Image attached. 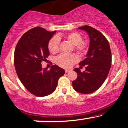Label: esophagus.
I'll return each instance as SVG.
<instances>
[{
  "label": "esophagus",
  "instance_id": "34e87169",
  "mask_svg": "<svg viewBox=\"0 0 128 128\" xmlns=\"http://www.w3.org/2000/svg\"><path fill=\"white\" fill-rule=\"evenodd\" d=\"M70 72L69 69H66L65 70V72L66 73H68V72Z\"/></svg>",
  "mask_w": 128,
  "mask_h": 128
}]
</instances>
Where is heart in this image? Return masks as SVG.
<instances>
[{
	"label": "heart",
	"mask_w": 128,
	"mask_h": 128,
	"mask_svg": "<svg viewBox=\"0 0 128 128\" xmlns=\"http://www.w3.org/2000/svg\"><path fill=\"white\" fill-rule=\"evenodd\" d=\"M66 39L74 46V50L80 56H83L88 51V44L82 41V38L76 32L68 33L64 36ZM60 36H54L50 40L48 47L49 51L52 53H56L59 51ZM78 61V58L74 54H61L56 58V63L61 67L69 68Z\"/></svg>",
	"instance_id": "obj_1"
}]
</instances>
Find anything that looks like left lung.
I'll use <instances>...</instances> for the list:
<instances>
[{"mask_svg": "<svg viewBox=\"0 0 128 128\" xmlns=\"http://www.w3.org/2000/svg\"><path fill=\"white\" fill-rule=\"evenodd\" d=\"M78 28L88 33L90 42L86 57L79 63L80 68L86 66V70L81 72L79 68L74 69L78 76L72 86L81 94H90L99 89L107 78L111 66V51L107 39L99 31L88 25Z\"/></svg>", "mask_w": 128, "mask_h": 128, "instance_id": "obj_1", "label": "left lung"}]
</instances>
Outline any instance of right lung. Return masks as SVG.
<instances>
[{
  "mask_svg": "<svg viewBox=\"0 0 128 128\" xmlns=\"http://www.w3.org/2000/svg\"><path fill=\"white\" fill-rule=\"evenodd\" d=\"M55 33L39 26L33 28L23 34L15 48L14 63L18 78L35 96L52 94L59 78L65 74L57 65L52 66L50 70L42 68L41 62L47 61L50 54L48 42Z\"/></svg>",
  "mask_w": 128,
  "mask_h": 128,
  "instance_id": "1",
  "label": "right lung"
}]
</instances>
